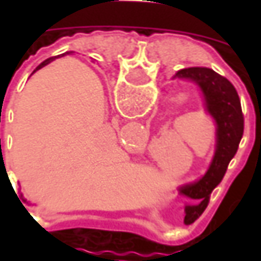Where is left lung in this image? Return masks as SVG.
Listing matches in <instances>:
<instances>
[{
	"label": "left lung",
	"mask_w": 261,
	"mask_h": 261,
	"mask_svg": "<svg viewBox=\"0 0 261 261\" xmlns=\"http://www.w3.org/2000/svg\"><path fill=\"white\" fill-rule=\"evenodd\" d=\"M173 78L190 80L200 88L206 110L216 123L215 155L206 174L195 183L180 187L181 195L190 200H199L197 205L185 207L186 216H189L190 221H195L206 209L209 195L221 183L229 161L236 155L244 132V116L234 86L214 69L203 66L183 68L177 71Z\"/></svg>",
	"instance_id": "8db88e82"
}]
</instances>
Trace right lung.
Wrapping results in <instances>:
<instances>
[{"mask_svg":"<svg viewBox=\"0 0 261 261\" xmlns=\"http://www.w3.org/2000/svg\"><path fill=\"white\" fill-rule=\"evenodd\" d=\"M56 58H58V56H52V58H49V59H46V61H43V62H42L40 65H39V66H37V68H36V69H35V71H33V72H36L37 69H40V68H43V66H46V65H47V64H50L52 61H55Z\"/></svg>","mask_w":261,"mask_h":261,"instance_id":"obj_1","label":"right lung"}]
</instances>
